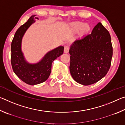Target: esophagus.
<instances>
[{"instance_id": "esophagus-1", "label": "esophagus", "mask_w": 125, "mask_h": 125, "mask_svg": "<svg viewBox=\"0 0 125 125\" xmlns=\"http://www.w3.org/2000/svg\"><path fill=\"white\" fill-rule=\"evenodd\" d=\"M69 50V46H68V45L65 46L64 47V52L65 53H68Z\"/></svg>"}]
</instances>
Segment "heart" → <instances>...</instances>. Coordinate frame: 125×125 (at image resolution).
I'll return each instance as SVG.
<instances>
[{
    "instance_id": "heart-1",
    "label": "heart",
    "mask_w": 125,
    "mask_h": 125,
    "mask_svg": "<svg viewBox=\"0 0 125 125\" xmlns=\"http://www.w3.org/2000/svg\"><path fill=\"white\" fill-rule=\"evenodd\" d=\"M70 28L73 32H77L79 31L80 36H83L89 32L91 30L90 25L88 23H83L80 21H75L72 23Z\"/></svg>"
}]
</instances>
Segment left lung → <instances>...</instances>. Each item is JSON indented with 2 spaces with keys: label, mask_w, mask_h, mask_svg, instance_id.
<instances>
[{
  "label": "left lung",
  "mask_w": 125,
  "mask_h": 125,
  "mask_svg": "<svg viewBox=\"0 0 125 125\" xmlns=\"http://www.w3.org/2000/svg\"><path fill=\"white\" fill-rule=\"evenodd\" d=\"M69 70L76 82L83 85L94 84L106 74L113 57L110 35L99 22L91 34L77 40L69 49Z\"/></svg>",
  "instance_id": "8db88e82"
}]
</instances>
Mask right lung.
Here are the masks:
<instances>
[{
  "label": "right lung",
  "mask_w": 125,
  "mask_h": 125,
  "mask_svg": "<svg viewBox=\"0 0 125 125\" xmlns=\"http://www.w3.org/2000/svg\"><path fill=\"white\" fill-rule=\"evenodd\" d=\"M39 18L32 15L26 22L17 30L11 45V63L15 74L29 85H34L47 80L51 72L52 63L63 53L64 47L59 46L48 52L39 62L30 63L25 60L21 50L22 39L29 27Z\"/></svg>",
  "instance_id": "obj_1"
}]
</instances>
